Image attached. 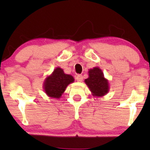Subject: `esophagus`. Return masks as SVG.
Masks as SVG:
<instances>
[{"mask_svg": "<svg viewBox=\"0 0 150 150\" xmlns=\"http://www.w3.org/2000/svg\"><path fill=\"white\" fill-rule=\"evenodd\" d=\"M76 81L78 82H82L83 81V76H82L81 74H78L76 76Z\"/></svg>", "mask_w": 150, "mask_h": 150, "instance_id": "obj_1", "label": "esophagus"}]
</instances>
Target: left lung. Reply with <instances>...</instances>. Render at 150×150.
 <instances>
[{"label":"left lung","mask_w":150,"mask_h":150,"mask_svg":"<svg viewBox=\"0 0 150 150\" xmlns=\"http://www.w3.org/2000/svg\"><path fill=\"white\" fill-rule=\"evenodd\" d=\"M85 83L93 93V96H102L108 91V83L99 67L89 69V78L85 79Z\"/></svg>","instance_id":"8db88e82"}]
</instances>
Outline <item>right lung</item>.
Here are the masks:
<instances>
[{
    "instance_id": "right-lung-1",
    "label": "right lung",
    "mask_w": 150,
    "mask_h": 150,
    "mask_svg": "<svg viewBox=\"0 0 150 150\" xmlns=\"http://www.w3.org/2000/svg\"><path fill=\"white\" fill-rule=\"evenodd\" d=\"M74 78L71 75L65 74L60 67H57L52 75L47 78L44 83V90L50 97L59 98L65 91L67 86L73 83Z\"/></svg>"
}]
</instances>
